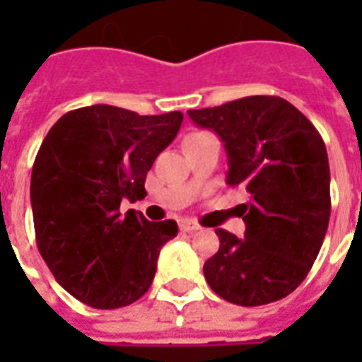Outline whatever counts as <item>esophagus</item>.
<instances>
[{
  "label": "esophagus",
  "mask_w": 362,
  "mask_h": 362,
  "mask_svg": "<svg viewBox=\"0 0 362 362\" xmlns=\"http://www.w3.org/2000/svg\"><path fill=\"white\" fill-rule=\"evenodd\" d=\"M201 227L195 223V221H189V220H182L180 221V231L184 233H193V231H199Z\"/></svg>",
  "instance_id": "34e87169"
}]
</instances>
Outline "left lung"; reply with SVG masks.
<instances>
[{
    "label": "left lung",
    "instance_id": "left-lung-1",
    "mask_svg": "<svg viewBox=\"0 0 362 362\" xmlns=\"http://www.w3.org/2000/svg\"><path fill=\"white\" fill-rule=\"evenodd\" d=\"M216 131L229 158V186H244L246 233L216 229L220 250L203 267L216 295L238 306L287 297L304 281L331 218V170L312 122L276 95H250L212 109L187 110Z\"/></svg>",
    "mask_w": 362,
    "mask_h": 362
}]
</instances>
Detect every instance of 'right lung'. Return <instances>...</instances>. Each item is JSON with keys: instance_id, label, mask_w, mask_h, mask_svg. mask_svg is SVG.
<instances>
[{"instance_id": "obj_1", "label": "right lung", "mask_w": 362, "mask_h": 362, "mask_svg": "<svg viewBox=\"0 0 362 362\" xmlns=\"http://www.w3.org/2000/svg\"><path fill=\"white\" fill-rule=\"evenodd\" d=\"M184 115L141 116L110 105L71 110L50 127L31 170L37 247L56 281L99 310L133 304L152 286L175 220L120 212L144 199V180Z\"/></svg>"}]
</instances>
